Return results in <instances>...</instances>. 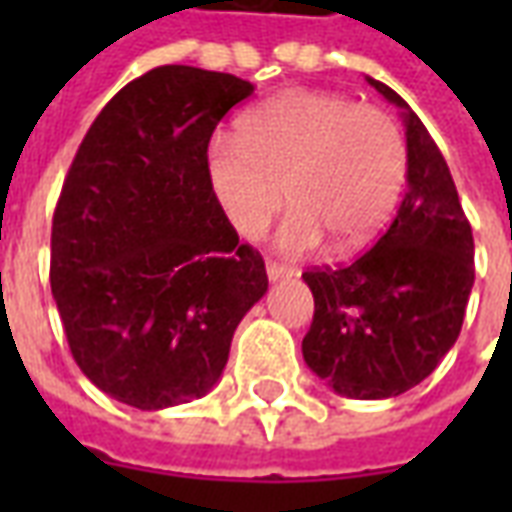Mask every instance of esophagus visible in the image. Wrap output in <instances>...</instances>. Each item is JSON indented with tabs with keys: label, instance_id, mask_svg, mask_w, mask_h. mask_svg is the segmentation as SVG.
<instances>
[{
	"label": "esophagus",
	"instance_id": "obj_1",
	"mask_svg": "<svg viewBox=\"0 0 512 512\" xmlns=\"http://www.w3.org/2000/svg\"><path fill=\"white\" fill-rule=\"evenodd\" d=\"M266 274H268V282H282V279L293 277V268L282 266V263H274V260H268Z\"/></svg>",
	"mask_w": 512,
	"mask_h": 512
}]
</instances>
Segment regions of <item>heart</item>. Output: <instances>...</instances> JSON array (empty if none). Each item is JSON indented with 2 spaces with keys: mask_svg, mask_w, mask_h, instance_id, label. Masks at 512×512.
I'll list each match as a JSON object with an SVG mask.
<instances>
[{
  "mask_svg": "<svg viewBox=\"0 0 512 512\" xmlns=\"http://www.w3.org/2000/svg\"><path fill=\"white\" fill-rule=\"evenodd\" d=\"M205 172L241 238H260L288 200L293 211L277 235L282 252H312L326 238L345 255L392 219L408 147L400 123L378 106L326 90H288L238 117L235 139L213 136Z\"/></svg>",
  "mask_w": 512,
  "mask_h": 512,
  "instance_id": "heart-1",
  "label": "heart"
}]
</instances>
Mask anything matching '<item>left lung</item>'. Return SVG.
<instances>
[{
    "instance_id": "obj_1",
    "label": "left lung",
    "mask_w": 512,
    "mask_h": 512,
    "mask_svg": "<svg viewBox=\"0 0 512 512\" xmlns=\"http://www.w3.org/2000/svg\"><path fill=\"white\" fill-rule=\"evenodd\" d=\"M403 117L406 197L378 244L351 266L307 271L315 315L301 354L337 395H403L439 367L474 285V238L450 167L411 106L367 76Z\"/></svg>"
}]
</instances>
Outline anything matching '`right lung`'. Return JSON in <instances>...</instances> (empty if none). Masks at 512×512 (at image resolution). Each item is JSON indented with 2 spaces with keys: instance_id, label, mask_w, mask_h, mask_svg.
Returning a JSON list of instances; mask_svg holds the SVG:
<instances>
[{
  "instance_id": "1",
  "label": "right lung",
  "mask_w": 512,
  "mask_h": 512,
  "mask_svg": "<svg viewBox=\"0 0 512 512\" xmlns=\"http://www.w3.org/2000/svg\"><path fill=\"white\" fill-rule=\"evenodd\" d=\"M255 84L161 65L101 109L51 227V293L82 373L142 411L208 395L263 257L238 244L205 172L213 128Z\"/></svg>"
}]
</instances>
